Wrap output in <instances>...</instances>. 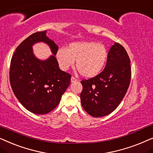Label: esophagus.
Segmentation results:
<instances>
[{"mask_svg": "<svg viewBox=\"0 0 153 153\" xmlns=\"http://www.w3.org/2000/svg\"><path fill=\"white\" fill-rule=\"evenodd\" d=\"M71 82H76V81H78V79L75 78V77L72 76V77H71Z\"/></svg>", "mask_w": 153, "mask_h": 153, "instance_id": "34e87169", "label": "esophagus"}]
</instances>
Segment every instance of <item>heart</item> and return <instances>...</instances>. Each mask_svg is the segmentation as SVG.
Here are the masks:
<instances>
[{
	"label": "heart",
	"mask_w": 153,
	"mask_h": 153,
	"mask_svg": "<svg viewBox=\"0 0 153 153\" xmlns=\"http://www.w3.org/2000/svg\"><path fill=\"white\" fill-rule=\"evenodd\" d=\"M56 57L61 68L66 71L73 66L76 61V68L82 76L91 78L102 71L106 62L108 52L104 45L95 42H74L68 50L61 48Z\"/></svg>",
	"instance_id": "b5f03b06"
}]
</instances>
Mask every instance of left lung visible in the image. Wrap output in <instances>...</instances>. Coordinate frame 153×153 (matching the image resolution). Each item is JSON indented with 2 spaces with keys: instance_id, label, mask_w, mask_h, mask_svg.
I'll return each instance as SVG.
<instances>
[{
  "instance_id": "1",
  "label": "left lung",
  "mask_w": 153,
  "mask_h": 153,
  "mask_svg": "<svg viewBox=\"0 0 153 153\" xmlns=\"http://www.w3.org/2000/svg\"><path fill=\"white\" fill-rule=\"evenodd\" d=\"M131 71L127 51L115 42L111 47L105 68L93 78L81 81V103L89 115L100 117L117 108L129 88Z\"/></svg>"
}]
</instances>
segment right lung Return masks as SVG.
<instances>
[{
	"mask_svg": "<svg viewBox=\"0 0 153 153\" xmlns=\"http://www.w3.org/2000/svg\"><path fill=\"white\" fill-rule=\"evenodd\" d=\"M45 42L54 54L45 61L33 55L32 45ZM58 46L46 36V30L26 38L16 49L10 62V82L16 97L33 113L42 115L57 106L71 83V75L60 70L54 55Z\"/></svg>",
	"mask_w": 153,
	"mask_h": 153,
	"instance_id": "1",
	"label": "right lung"
}]
</instances>
